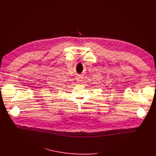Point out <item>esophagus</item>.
Here are the masks:
<instances>
[{"mask_svg":"<svg viewBox=\"0 0 156 156\" xmlns=\"http://www.w3.org/2000/svg\"><path fill=\"white\" fill-rule=\"evenodd\" d=\"M77 81L81 82L83 81V78L81 77H78V78H77Z\"/></svg>","mask_w":156,"mask_h":156,"instance_id":"34e87169","label":"esophagus"}]
</instances>
